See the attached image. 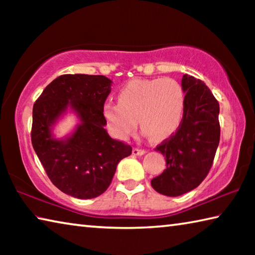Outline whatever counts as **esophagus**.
<instances>
[{"instance_id": "esophagus-1", "label": "esophagus", "mask_w": 255, "mask_h": 255, "mask_svg": "<svg viewBox=\"0 0 255 255\" xmlns=\"http://www.w3.org/2000/svg\"><path fill=\"white\" fill-rule=\"evenodd\" d=\"M146 153L145 149H141V148H137L135 147L132 149V154L133 155H144Z\"/></svg>"}]
</instances>
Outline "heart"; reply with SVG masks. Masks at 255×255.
<instances>
[{
    "mask_svg": "<svg viewBox=\"0 0 255 255\" xmlns=\"http://www.w3.org/2000/svg\"><path fill=\"white\" fill-rule=\"evenodd\" d=\"M184 110L183 90L173 79L132 80L120 90L118 103H107L103 116L111 132L126 139L137 128L152 140L169 137L179 127Z\"/></svg>",
    "mask_w": 255,
    "mask_h": 255,
    "instance_id": "b5f03b06",
    "label": "heart"
}]
</instances>
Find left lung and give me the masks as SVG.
Here are the masks:
<instances>
[{"instance_id": "obj_1", "label": "left lung", "mask_w": 255, "mask_h": 255, "mask_svg": "<svg viewBox=\"0 0 255 255\" xmlns=\"http://www.w3.org/2000/svg\"><path fill=\"white\" fill-rule=\"evenodd\" d=\"M184 110L175 133L155 150L165 156L166 169L150 184L158 193L178 197L197 188L213 165L219 138V103L204 82L184 74Z\"/></svg>"}]
</instances>
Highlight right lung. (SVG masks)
<instances>
[{"instance_id":"add662e5","label":"right lung","mask_w":255,"mask_h":255,"mask_svg":"<svg viewBox=\"0 0 255 255\" xmlns=\"http://www.w3.org/2000/svg\"><path fill=\"white\" fill-rule=\"evenodd\" d=\"M111 80L103 75L65 74L45 88L32 109L31 143L51 182L79 199L102 195L117 164L131 154V146L107 132L103 107ZM68 106L81 124L66 140H56L51 127Z\"/></svg>"}]
</instances>
